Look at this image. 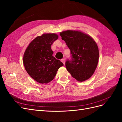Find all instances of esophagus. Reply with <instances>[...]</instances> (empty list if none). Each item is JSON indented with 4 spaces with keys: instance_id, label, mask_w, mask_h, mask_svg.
Returning a JSON list of instances; mask_svg holds the SVG:
<instances>
[{
    "instance_id": "34e87169",
    "label": "esophagus",
    "mask_w": 122,
    "mask_h": 122,
    "mask_svg": "<svg viewBox=\"0 0 122 122\" xmlns=\"http://www.w3.org/2000/svg\"><path fill=\"white\" fill-rule=\"evenodd\" d=\"M61 62H62V63H63V64L65 65V59H62V60H61Z\"/></svg>"
}]
</instances>
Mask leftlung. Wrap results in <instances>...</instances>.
Here are the masks:
<instances>
[{
	"label": "left lung",
	"mask_w": 122,
	"mask_h": 122,
	"mask_svg": "<svg viewBox=\"0 0 122 122\" xmlns=\"http://www.w3.org/2000/svg\"><path fill=\"white\" fill-rule=\"evenodd\" d=\"M62 40L69 47L71 60L66 61V67L72 76L80 82L93 75L99 61L98 47L91 36L78 30L60 32Z\"/></svg>",
	"instance_id": "1"
}]
</instances>
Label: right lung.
Segmentation results:
<instances>
[{"instance_id":"1","label":"right lung","mask_w":122,"mask_h":122,"mask_svg":"<svg viewBox=\"0 0 122 122\" xmlns=\"http://www.w3.org/2000/svg\"><path fill=\"white\" fill-rule=\"evenodd\" d=\"M58 38L55 34H44L29 44L24 53L23 62L26 71L32 78L40 83L52 81L60 67L64 66L52 54L51 46Z\"/></svg>"}]
</instances>
